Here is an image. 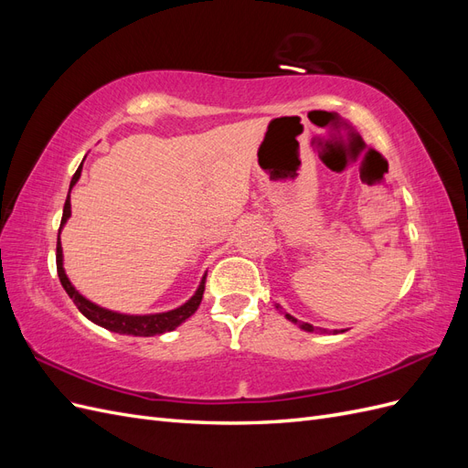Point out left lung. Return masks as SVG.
I'll return each instance as SVG.
<instances>
[{
  "label": "left lung",
  "instance_id": "left-lung-1",
  "mask_svg": "<svg viewBox=\"0 0 468 468\" xmlns=\"http://www.w3.org/2000/svg\"><path fill=\"white\" fill-rule=\"evenodd\" d=\"M277 308H279V306H277ZM285 316H287V320H291L292 324H299L303 330H306V332H316V328H314V325H313V324H306V322H299V320H296V318H294V316H291V314H285Z\"/></svg>",
  "mask_w": 468,
  "mask_h": 468
}]
</instances>
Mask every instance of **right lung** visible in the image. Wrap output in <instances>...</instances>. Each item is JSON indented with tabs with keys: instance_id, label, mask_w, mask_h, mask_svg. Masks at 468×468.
<instances>
[{
	"instance_id": "add662e5",
	"label": "right lung",
	"mask_w": 468,
	"mask_h": 468,
	"mask_svg": "<svg viewBox=\"0 0 468 468\" xmlns=\"http://www.w3.org/2000/svg\"><path fill=\"white\" fill-rule=\"evenodd\" d=\"M81 174V165L78 167V172L72 177V183H69V189L76 186V181L80 179ZM69 195L64 203V212H62V222H60V229L64 226V222L69 218ZM56 271H58L60 282L64 291L68 292L69 299L74 301V304L78 306L80 313L86 316L88 320H91L97 325H103V328L111 330V332H117V334H126V335H155V334H164V332H172L176 330L181 322H186L191 314H195V310L199 308L201 301H203V292H205V282L207 277H203L199 289L191 296V299L176 308V310H169V313H160V314H146V316H131V314H119V313H112V310H105L101 306H97L93 303H90L86 296H81L74 287L72 282L68 281L66 273H64V267H62V246H60V230H58V244H56Z\"/></svg>"
}]
</instances>
